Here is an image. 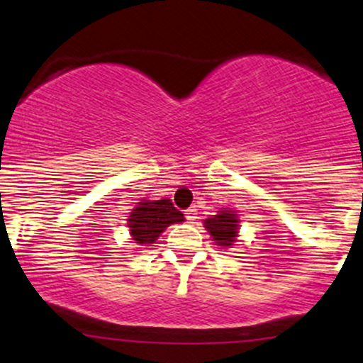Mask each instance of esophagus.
I'll use <instances>...</instances> for the list:
<instances>
[{
	"label": "esophagus",
	"mask_w": 363,
	"mask_h": 363,
	"mask_svg": "<svg viewBox=\"0 0 363 363\" xmlns=\"http://www.w3.org/2000/svg\"><path fill=\"white\" fill-rule=\"evenodd\" d=\"M184 214H186V219H188L189 223H195V221H196V208H195V207L186 208Z\"/></svg>",
	"instance_id": "obj_1"
}]
</instances>
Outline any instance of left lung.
<instances>
[{
  "instance_id": "left-lung-1",
  "label": "left lung",
  "mask_w": 363,
  "mask_h": 363,
  "mask_svg": "<svg viewBox=\"0 0 363 363\" xmlns=\"http://www.w3.org/2000/svg\"><path fill=\"white\" fill-rule=\"evenodd\" d=\"M205 228L211 233L212 239L218 242V246L228 247L235 242L239 219L232 211H219L214 218L205 219Z\"/></svg>"
}]
</instances>
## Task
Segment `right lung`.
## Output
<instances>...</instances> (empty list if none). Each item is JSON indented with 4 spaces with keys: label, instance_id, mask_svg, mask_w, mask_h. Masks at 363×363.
I'll use <instances>...</instances> for the list:
<instances>
[{
    "label": "right lung",
    "instance_id": "1",
    "mask_svg": "<svg viewBox=\"0 0 363 363\" xmlns=\"http://www.w3.org/2000/svg\"><path fill=\"white\" fill-rule=\"evenodd\" d=\"M181 221H184V214L177 211L170 200L163 199L156 202L145 200L133 208L128 219V226H130V233L135 242L152 244L167 226Z\"/></svg>",
    "mask_w": 363,
    "mask_h": 363
}]
</instances>
